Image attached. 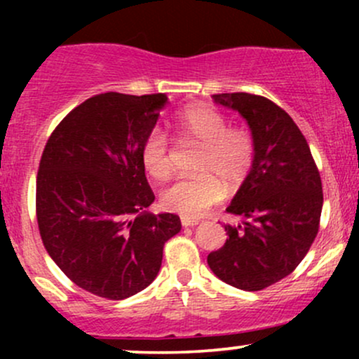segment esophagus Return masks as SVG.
<instances>
[{"label":"esophagus","instance_id":"obj_1","mask_svg":"<svg viewBox=\"0 0 359 359\" xmlns=\"http://www.w3.org/2000/svg\"><path fill=\"white\" fill-rule=\"evenodd\" d=\"M180 222H182L184 228H194V226L199 224V221L192 219V217H182V219H180Z\"/></svg>","mask_w":359,"mask_h":359}]
</instances>
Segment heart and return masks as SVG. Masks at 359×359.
<instances>
[{"mask_svg": "<svg viewBox=\"0 0 359 359\" xmlns=\"http://www.w3.org/2000/svg\"><path fill=\"white\" fill-rule=\"evenodd\" d=\"M179 145L197 143L194 170L162 192L163 208L187 217H199L224 196V187L236 189L245 182L253 165V138L243 128H228V119L211 106H191L172 121ZM142 163L155 180H167L172 174V148L167 135L154 128L142 143Z\"/></svg>", "mask_w": 359, "mask_h": 359, "instance_id": "obj_1", "label": "heart"}]
</instances>
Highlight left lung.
<instances>
[{
    "mask_svg": "<svg viewBox=\"0 0 359 359\" xmlns=\"http://www.w3.org/2000/svg\"><path fill=\"white\" fill-rule=\"evenodd\" d=\"M216 104L248 123L253 165L226 211L222 248L208 257L212 273L241 290H262L297 269L319 231L323 184L311 148L280 106L248 93L214 94Z\"/></svg>",
    "mask_w": 359,
    "mask_h": 359,
    "instance_id": "8db88e82",
    "label": "left lung"
}]
</instances>
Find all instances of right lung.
I'll return each instance as SVG.
<instances>
[{"mask_svg":"<svg viewBox=\"0 0 359 359\" xmlns=\"http://www.w3.org/2000/svg\"><path fill=\"white\" fill-rule=\"evenodd\" d=\"M165 94L89 97L53 130L36 175V221L57 266L97 297L123 300L154 282L179 216L151 214L143 140Z\"/></svg>","mask_w":359,"mask_h":359,"instance_id":"1","label":"right lung"}]
</instances>
